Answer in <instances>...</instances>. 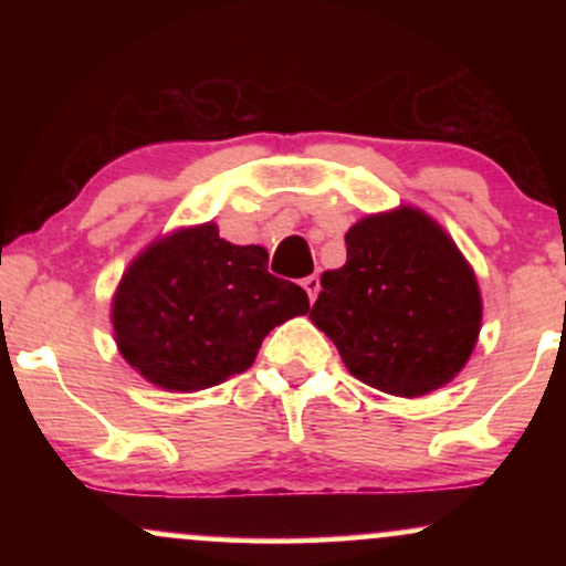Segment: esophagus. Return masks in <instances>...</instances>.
I'll return each mask as SVG.
<instances>
[{
    "label": "esophagus",
    "mask_w": 566,
    "mask_h": 566,
    "mask_svg": "<svg viewBox=\"0 0 566 566\" xmlns=\"http://www.w3.org/2000/svg\"><path fill=\"white\" fill-rule=\"evenodd\" d=\"M319 276H305L303 279V290H305V295H308V301L314 303L316 301V295H319Z\"/></svg>",
    "instance_id": "esophagus-1"
}]
</instances>
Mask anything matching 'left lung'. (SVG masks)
Returning <instances> with one entry per match:
<instances>
[{"mask_svg": "<svg viewBox=\"0 0 566 566\" xmlns=\"http://www.w3.org/2000/svg\"><path fill=\"white\" fill-rule=\"evenodd\" d=\"M346 247V263L322 274L311 322L378 391L415 399L447 386L482 329L476 274L450 233L401 205L356 220Z\"/></svg>", "mask_w": 566, "mask_h": 566, "instance_id": "8db88e82", "label": "left lung"}]
</instances>
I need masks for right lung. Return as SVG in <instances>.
Wrapping results in <instances>:
<instances>
[{
    "label": "right lung",
    "mask_w": 566,
    "mask_h": 566,
    "mask_svg": "<svg viewBox=\"0 0 566 566\" xmlns=\"http://www.w3.org/2000/svg\"><path fill=\"white\" fill-rule=\"evenodd\" d=\"M308 314L303 287L269 274V252L216 223L154 239L112 297L114 340L140 378L191 394L244 373L271 329Z\"/></svg>",
    "instance_id": "add662e5"
}]
</instances>
